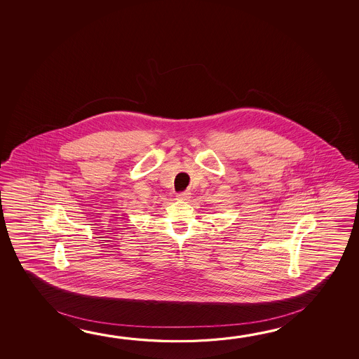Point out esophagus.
<instances>
[{
	"mask_svg": "<svg viewBox=\"0 0 359 359\" xmlns=\"http://www.w3.org/2000/svg\"><path fill=\"white\" fill-rule=\"evenodd\" d=\"M177 199L184 200V201H188L190 198H191V193L190 191H182V193H179L177 195Z\"/></svg>",
	"mask_w": 359,
	"mask_h": 359,
	"instance_id": "esophagus-1",
	"label": "esophagus"
}]
</instances>
